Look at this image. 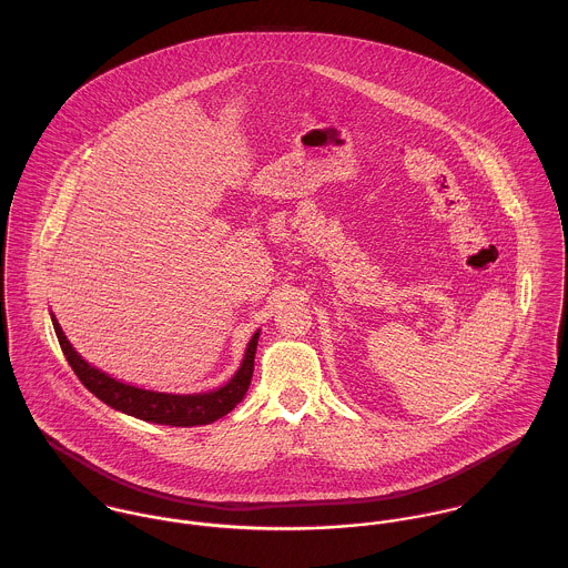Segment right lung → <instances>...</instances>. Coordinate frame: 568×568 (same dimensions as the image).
<instances>
[{"instance_id":"obj_1","label":"right lung","mask_w":568,"mask_h":568,"mask_svg":"<svg viewBox=\"0 0 568 568\" xmlns=\"http://www.w3.org/2000/svg\"><path fill=\"white\" fill-rule=\"evenodd\" d=\"M52 325H54V332L59 336L61 349H63L70 367L74 369L79 381L98 400H102L104 405L113 406L126 415H133L138 419L168 424V426L212 424L239 405L251 385L253 358H255V347H257V336H260V332H255L251 336L246 352H244L243 365L225 387H221L216 392H207V394L172 396V394L138 389V387L124 385V383L102 374L100 369H95L87 361H82L79 352L70 345L68 336L63 334L54 315H52Z\"/></svg>"}]
</instances>
